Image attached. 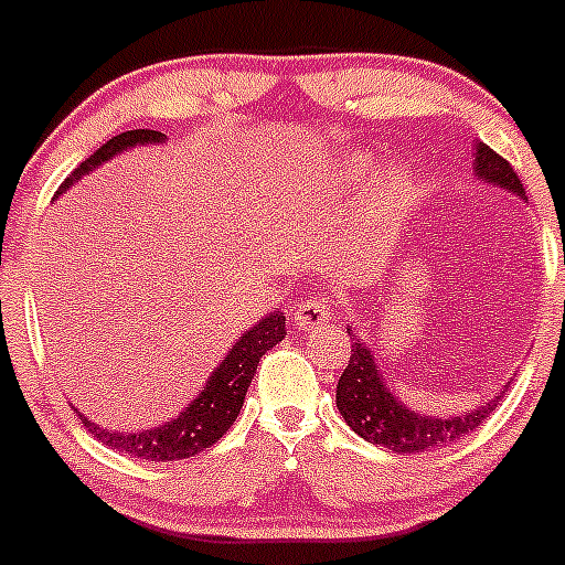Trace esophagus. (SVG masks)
<instances>
[{
    "mask_svg": "<svg viewBox=\"0 0 565 565\" xmlns=\"http://www.w3.org/2000/svg\"><path fill=\"white\" fill-rule=\"evenodd\" d=\"M330 319H333V302L324 294H310V297L299 299L297 310H294V322H297L299 330L328 324Z\"/></svg>",
    "mask_w": 565,
    "mask_h": 565,
    "instance_id": "esophagus-1",
    "label": "esophagus"
}]
</instances>
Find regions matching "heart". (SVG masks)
<instances>
[{
  "instance_id": "heart-1",
  "label": "heart",
  "mask_w": 565,
  "mask_h": 565,
  "mask_svg": "<svg viewBox=\"0 0 565 565\" xmlns=\"http://www.w3.org/2000/svg\"><path fill=\"white\" fill-rule=\"evenodd\" d=\"M401 184H403V175H401V173H397V175H395V179H392V193H390V195H392V199H395V193H397V190H401Z\"/></svg>"
}]
</instances>
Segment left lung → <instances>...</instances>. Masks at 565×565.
Returning <instances> with one entry per match:
<instances>
[{
	"label": "left lung",
	"mask_w": 565,
	"mask_h": 565,
	"mask_svg": "<svg viewBox=\"0 0 565 565\" xmlns=\"http://www.w3.org/2000/svg\"><path fill=\"white\" fill-rule=\"evenodd\" d=\"M473 164L479 179L524 199V184H521L519 173L490 145L476 142ZM499 401L501 395L484 403V406L473 408V412H465L459 417H445V420L443 417H426V414L412 412L390 392L386 377L377 370L375 355L364 344V339H353L350 364L344 366L339 386H335V406H339L347 426L353 428L359 437H364L366 443L384 445V448L397 454H420L465 437V434L488 420L493 408L499 406Z\"/></svg>",
	"instance_id": "8db88e82"
}]
</instances>
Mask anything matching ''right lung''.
Returning a JSON list of instances; mask_svg holds the SVG:
<instances>
[{"label": "right lung", "instance_id": "1", "mask_svg": "<svg viewBox=\"0 0 565 565\" xmlns=\"http://www.w3.org/2000/svg\"><path fill=\"white\" fill-rule=\"evenodd\" d=\"M162 131H151V128H137V131H122L117 137L108 139L106 145H100L95 153H92L86 162L77 164L70 175L64 179L58 190H55V199L64 193L66 188H72L81 175L89 173L97 164L108 162L117 153L128 151L134 145H153L162 142ZM286 339V317L274 310L268 313L263 322H257L255 328L246 330L241 339L232 344V350L226 353V359L215 366V372L210 375L206 386L201 390V395L190 403L179 417H173L170 423L159 428H148V431H108V428L95 426L92 420H86L81 414L83 426L89 428L103 445L114 448V451H122L128 457L148 459V462H175V459L195 457L199 451L210 448V445L218 443L226 431H230L232 423L237 420L241 414L243 397H246L248 384L255 377L257 364L266 355V350H271L277 341Z\"/></svg>", "mask_w": 565, "mask_h": 565}]
</instances>
